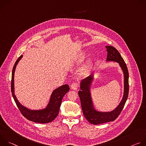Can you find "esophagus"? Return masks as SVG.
Masks as SVG:
<instances>
[{
	"mask_svg": "<svg viewBox=\"0 0 146 146\" xmlns=\"http://www.w3.org/2000/svg\"><path fill=\"white\" fill-rule=\"evenodd\" d=\"M71 88L73 90H76L78 88V84L77 82H73L71 85Z\"/></svg>",
	"mask_w": 146,
	"mask_h": 146,
	"instance_id": "34e87169",
	"label": "esophagus"
}]
</instances>
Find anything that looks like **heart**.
I'll return each mask as SVG.
<instances>
[{"instance_id": "1", "label": "heart", "mask_w": 146, "mask_h": 146, "mask_svg": "<svg viewBox=\"0 0 146 146\" xmlns=\"http://www.w3.org/2000/svg\"><path fill=\"white\" fill-rule=\"evenodd\" d=\"M84 55L82 54L80 56L79 59L76 62V64H81L82 62V60H84ZM91 66H92V61L91 60H90L87 62V64L80 69V73L82 75H85V74H87L89 72V71L90 70Z\"/></svg>"}]
</instances>
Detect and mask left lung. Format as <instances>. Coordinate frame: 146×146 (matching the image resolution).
Here are the masks:
<instances>
[{
    "instance_id": "8db88e82",
    "label": "left lung",
    "mask_w": 146,
    "mask_h": 146,
    "mask_svg": "<svg viewBox=\"0 0 146 146\" xmlns=\"http://www.w3.org/2000/svg\"><path fill=\"white\" fill-rule=\"evenodd\" d=\"M107 62H115L119 65L123 74V94L118 105L110 111H100L96 109L92 99L91 87L95 79L93 73L83 79L80 84L78 95L84 117L92 124L98 125L114 121L119 115L127 100L129 93V73L126 64L119 52L114 47L106 46Z\"/></svg>"
}]
</instances>
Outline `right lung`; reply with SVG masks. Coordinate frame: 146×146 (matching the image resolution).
Segmentation results:
<instances>
[{"mask_svg": "<svg viewBox=\"0 0 146 146\" xmlns=\"http://www.w3.org/2000/svg\"><path fill=\"white\" fill-rule=\"evenodd\" d=\"M23 56V55H21L18 58V59L15 62L13 69L11 86L13 97L21 113H22V114L27 119H29V121L40 123H46L50 122L52 121L58 115L62 98H63L64 95L68 92H69L70 90L69 86L68 84H65L54 90L51 95L47 105L44 109L38 110H32L23 106L18 100L15 95L14 91L15 70L18 62L21 59Z\"/></svg>", "mask_w": 146, "mask_h": 146, "instance_id": "1", "label": "right lung"}]
</instances>
